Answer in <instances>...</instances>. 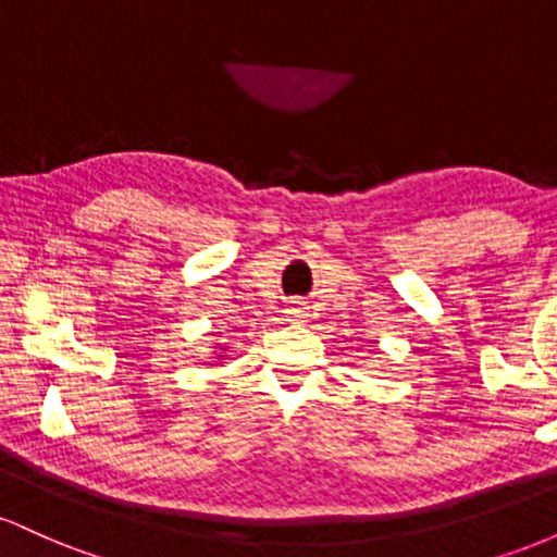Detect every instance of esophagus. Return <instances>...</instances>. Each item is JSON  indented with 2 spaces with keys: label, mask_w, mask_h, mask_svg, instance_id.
I'll list each match as a JSON object with an SVG mask.
<instances>
[{
  "label": "esophagus",
  "mask_w": 557,
  "mask_h": 557,
  "mask_svg": "<svg viewBox=\"0 0 557 557\" xmlns=\"http://www.w3.org/2000/svg\"><path fill=\"white\" fill-rule=\"evenodd\" d=\"M285 314L290 317V322H298V319H304V309H300V306H287Z\"/></svg>",
  "instance_id": "obj_1"
}]
</instances>
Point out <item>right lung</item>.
I'll return each instance as SVG.
<instances>
[{"mask_svg":"<svg viewBox=\"0 0 557 557\" xmlns=\"http://www.w3.org/2000/svg\"><path fill=\"white\" fill-rule=\"evenodd\" d=\"M216 350H220V354H225V348H216ZM220 359H222V356H220Z\"/></svg>","mask_w":557,"mask_h":557,"instance_id":"1","label":"right lung"}]
</instances>
